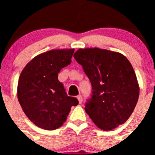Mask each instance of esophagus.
I'll list each match as a JSON object with an SVG mask.
<instances>
[{"label": "esophagus", "instance_id": "1", "mask_svg": "<svg viewBox=\"0 0 155 155\" xmlns=\"http://www.w3.org/2000/svg\"><path fill=\"white\" fill-rule=\"evenodd\" d=\"M77 99H78V101H79V104H82V95H79V96H77Z\"/></svg>", "mask_w": 155, "mask_h": 155}]
</instances>
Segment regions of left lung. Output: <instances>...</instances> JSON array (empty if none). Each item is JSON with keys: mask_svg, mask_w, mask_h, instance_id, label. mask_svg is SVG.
Here are the masks:
<instances>
[{"mask_svg": "<svg viewBox=\"0 0 155 155\" xmlns=\"http://www.w3.org/2000/svg\"><path fill=\"white\" fill-rule=\"evenodd\" d=\"M88 77L91 98L85 112L103 130L124 124L135 109L140 87L132 65L119 52L98 48H79L73 54Z\"/></svg>", "mask_w": 155, "mask_h": 155, "instance_id": "obj_1", "label": "left lung"}]
</instances>
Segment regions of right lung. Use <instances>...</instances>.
<instances>
[{"mask_svg":"<svg viewBox=\"0 0 155 155\" xmlns=\"http://www.w3.org/2000/svg\"><path fill=\"white\" fill-rule=\"evenodd\" d=\"M74 48L52 49L38 54L20 74L17 96L26 116L36 126L52 130L66 121L76 97L67 94L58 79L62 68L71 63Z\"/></svg>","mask_w":155,"mask_h":155,"instance_id":"1","label":"right lung"}]
</instances>
